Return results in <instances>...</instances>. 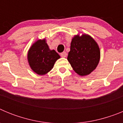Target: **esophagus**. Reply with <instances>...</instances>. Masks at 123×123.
Wrapping results in <instances>:
<instances>
[{"label":"esophagus","instance_id":"1","mask_svg":"<svg viewBox=\"0 0 123 123\" xmlns=\"http://www.w3.org/2000/svg\"><path fill=\"white\" fill-rule=\"evenodd\" d=\"M67 55V54L66 52H63L62 53H61L60 54L61 56H62V57H66Z\"/></svg>","mask_w":123,"mask_h":123}]
</instances>
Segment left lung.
Instances as JSON below:
<instances>
[{
  "label": "left lung",
  "instance_id": "8db88e82",
  "mask_svg": "<svg viewBox=\"0 0 123 123\" xmlns=\"http://www.w3.org/2000/svg\"><path fill=\"white\" fill-rule=\"evenodd\" d=\"M100 56L96 42L89 36L83 34L74 37L67 59L75 72L80 76H86L96 68Z\"/></svg>",
  "mask_w": 123,
  "mask_h": 123
}]
</instances>
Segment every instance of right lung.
<instances>
[{"mask_svg":"<svg viewBox=\"0 0 123 123\" xmlns=\"http://www.w3.org/2000/svg\"><path fill=\"white\" fill-rule=\"evenodd\" d=\"M58 55L54 50H50L45 40H38L31 46L28 54V59L31 69L39 75H43L50 71Z\"/></svg>","mask_w":123,"mask_h":123,"instance_id":"obj_1","label":"right lung"}]
</instances>
